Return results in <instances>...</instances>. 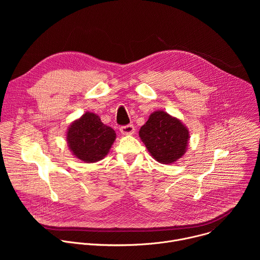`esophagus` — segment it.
I'll return each mask as SVG.
<instances>
[{"label": "esophagus", "mask_w": 260, "mask_h": 260, "mask_svg": "<svg viewBox=\"0 0 260 260\" xmlns=\"http://www.w3.org/2000/svg\"><path fill=\"white\" fill-rule=\"evenodd\" d=\"M120 133L122 135H133L135 133V126L132 125V124L121 126L120 127Z\"/></svg>", "instance_id": "esophagus-1"}]
</instances>
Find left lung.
Listing matches in <instances>:
<instances>
[{"label": "left lung", "mask_w": 260, "mask_h": 260, "mask_svg": "<svg viewBox=\"0 0 260 260\" xmlns=\"http://www.w3.org/2000/svg\"><path fill=\"white\" fill-rule=\"evenodd\" d=\"M139 136L148 152L164 165L173 164L186 153L189 141L188 128L162 110L151 113Z\"/></svg>", "instance_id": "left-lung-1"}]
</instances>
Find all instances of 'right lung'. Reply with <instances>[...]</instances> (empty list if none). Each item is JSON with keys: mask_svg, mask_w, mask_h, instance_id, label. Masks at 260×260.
I'll use <instances>...</instances> for the list:
<instances>
[{"mask_svg": "<svg viewBox=\"0 0 260 260\" xmlns=\"http://www.w3.org/2000/svg\"><path fill=\"white\" fill-rule=\"evenodd\" d=\"M116 139L115 131L101 121L99 115L85 112L67 131V143L76 158L92 164L102 160Z\"/></svg>", "mask_w": 260, "mask_h": 260, "instance_id": "add662e5", "label": "right lung"}]
</instances>
